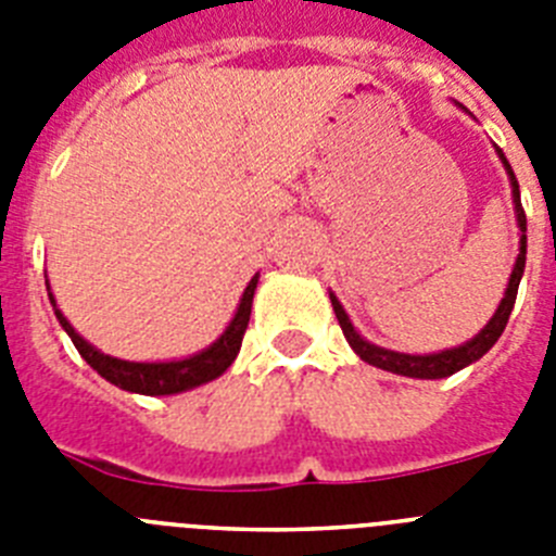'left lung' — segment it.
I'll use <instances>...</instances> for the list:
<instances>
[{
    "label": "left lung",
    "instance_id": "left-lung-1",
    "mask_svg": "<svg viewBox=\"0 0 556 556\" xmlns=\"http://www.w3.org/2000/svg\"><path fill=\"white\" fill-rule=\"evenodd\" d=\"M498 159L504 161V169L509 175V186H513V203H515V217H518V228H520V253L515 258V267L513 275H509V283H507V292L501 298L498 308L495 314L490 317V323L476 333L470 342L459 348H451V351H440V353H429V356H412V353H397V351H387V348H378L370 345L362 333L353 328V323L348 320L345 308L342 303L337 301V294H331V306L333 314H337L339 328L345 333V339L351 342L353 351L358 353L362 362L372 367H381L387 372H397V376H409V378H445V376H454L456 370L462 367L473 365L476 358H481L490 348L498 342V337L504 333L507 328L509 314H513L515 306V298H518V283L523 278V267H527V214H523V205H520V189H518V180H515V172L509 166L507 155L498 150Z\"/></svg>",
    "mask_w": 556,
    "mask_h": 556
}]
</instances>
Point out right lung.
<instances>
[{
    "mask_svg": "<svg viewBox=\"0 0 556 556\" xmlns=\"http://www.w3.org/2000/svg\"><path fill=\"white\" fill-rule=\"evenodd\" d=\"M255 283H258V275L250 278L242 301H239V308H236L233 314V320L225 328L223 337H219L214 345L205 348V351L194 353V356L189 358H180V362H125V358L105 356V353L97 351L94 345H88L86 339L72 328V323H68L61 314V308L55 306L52 292H49V303L55 306L58 323H61L63 331L72 337V342H75V348L80 351V356L86 358L88 365L94 367L105 381L116 384L119 390L139 392V395H175V392H186L194 390V387L200 384H208V381L219 378L230 365H233L236 353L242 348L244 331H248Z\"/></svg>",
    "mask_w": 556,
    "mask_h": 556,
    "instance_id": "add662e5",
    "label": "right lung"
}]
</instances>
